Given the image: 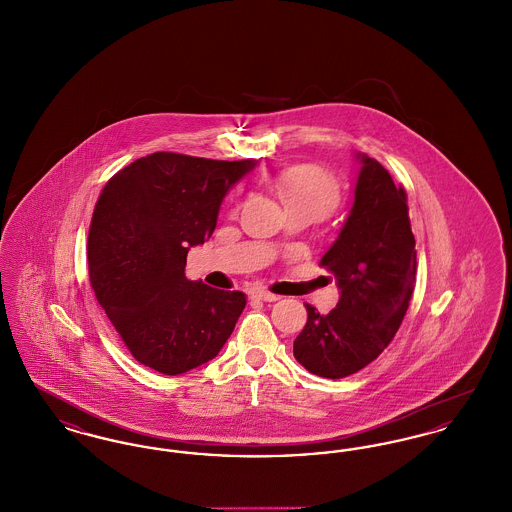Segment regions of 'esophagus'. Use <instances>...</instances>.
I'll return each mask as SVG.
<instances>
[{
  "label": "esophagus",
  "mask_w": 512,
  "mask_h": 512,
  "mask_svg": "<svg viewBox=\"0 0 512 512\" xmlns=\"http://www.w3.org/2000/svg\"><path fill=\"white\" fill-rule=\"evenodd\" d=\"M249 295H251V299H259V301H267V303H272V301H278V299H280L278 295L265 292V290H255V292H251Z\"/></svg>",
  "instance_id": "esophagus-1"
}]
</instances>
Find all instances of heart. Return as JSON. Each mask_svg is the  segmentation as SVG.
<instances>
[{
  "mask_svg": "<svg viewBox=\"0 0 512 512\" xmlns=\"http://www.w3.org/2000/svg\"><path fill=\"white\" fill-rule=\"evenodd\" d=\"M274 188L286 209L305 207L317 219L328 215L338 203L334 178L315 165H297L278 172Z\"/></svg>",
  "mask_w": 512,
  "mask_h": 512,
  "instance_id": "obj_1",
  "label": "heart"
}]
</instances>
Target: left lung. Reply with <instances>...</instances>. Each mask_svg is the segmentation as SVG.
<instances>
[{
    "label": "left lung",
    "mask_w": 512,
    "mask_h": 512,
    "mask_svg": "<svg viewBox=\"0 0 512 512\" xmlns=\"http://www.w3.org/2000/svg\"><path fill=\"white\" fill-rule=\"evenodd\" d=\"M353 180L351 207L320 263L336 278V309L307 307L293 357L322 378H345L372 363L393 340L414 290L416 249L407 195L366 153Z\"/></svg>",
    "instance_id": "obj_1"
}]
</instances>
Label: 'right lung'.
I'll return each mask as SVG.
<instances>
[{
    "mask_svg": "<svg viewBox=\"0 0 512 512\" xmlns=\"http://www.w3.org/2000/svg\"><path fill=\"white\" fill-rule=\"evenodd\" d=\"M255 165L157 151L105 184L88 236L90 282L138 363L178 376L215 359L234 332L245 293L188 280L186 255L211 238L224 197Z\"/></svg>",
    "mask_w": 512,
    "mask_h": 512,
    "instance_id": "1",
    "label": "right lung"
}]
</instances>
